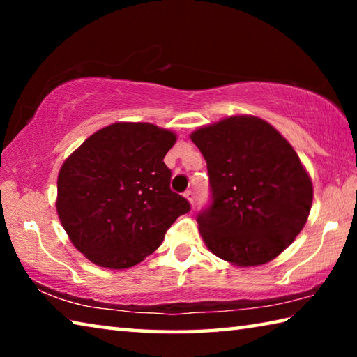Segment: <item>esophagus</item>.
Wrapping results in <instances>:
<instances>
[{
	"label": "esophagus",
	"instance_id": "esophagus-1",
	"mask_svg": "<svg viewBox=\"0 0 357 357\" xmlns=\"http://www.w3.org/2000/svg\"><path fill=\"white\" fill-rule=\"evenodd\" d=\"M184 197L187 198V200H189V203L193 206V203H195V193H193L192 190H187V192L184 193Z\"/></svg>",
	"mask_w": 357,
	"mask_h": 357
}]
</instances>
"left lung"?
I'll list each match as a JSON object with an SVG mask.
<instances>
[{"instance_id": "obj_1", "label": "left lung", "mask_w": 357, "mask_h": 357, "mask_svg": "<svg viewBox=\"0 0 357 357\" xmlns=\"http://www.w3.org/2000/svg\"><path fill=\"white\" fill-rule=\"evenodd\" d=\"M206 160L211 204L197 215L208 249L238 266L274 259L304 228L310 176L273 126L231 116L193 132Z\"/></svg>"}]
</instances>
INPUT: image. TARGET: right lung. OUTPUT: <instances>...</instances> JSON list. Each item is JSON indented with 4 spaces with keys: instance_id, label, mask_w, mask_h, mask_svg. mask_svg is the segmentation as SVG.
Masks as SVG:
<instances>
[{
    "instance_id": "right-lung-1",
    "label": "right lung",
    "mask_w": 357,
    "mask_h": 357,
    "mask_svg": "<svg viewBox=\"0 0 357 357\" xmlns=\"http://www.w3.org/2000/svg\"><path fill=\"white\" fill-rule=\"evenodd\" d=\"M176 135L149 123H114L72 153L58 174L56 211L66 233L102 268L135 266L190 211L170 189L164 157Z\"/></svg>"
}]
</instances>
